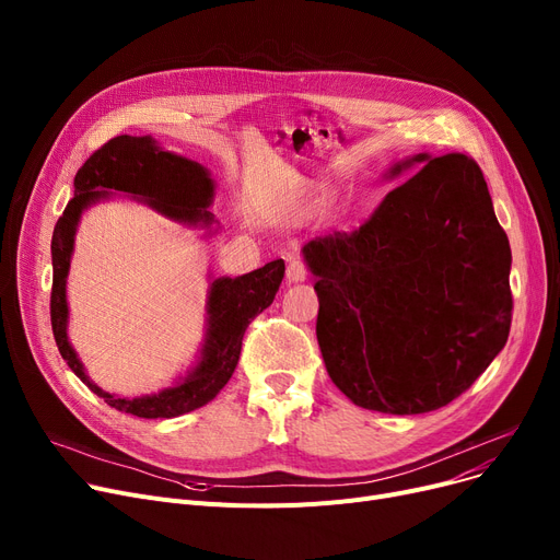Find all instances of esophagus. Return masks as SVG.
I'll return each instance as SVG.
<instances>
[{
  "label": "esophagus",
  "mask_w": 560,
  "mask_h": 560,
  "mask_svg": "<svg viewBox=\"0 0 560 560\" xmlns=\"http://www.w3.org/2000/svg\"><path fill=\"white\" fill-rule=\"evenodd\" d=\"M306 277H308L306 265H304L300 258H292V260L288 262V270H285L288 283H302V281H306Z\"/></svg>",
  "instance_id": "34e87169"
}]
</instances>
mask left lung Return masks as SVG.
<instances>
[{"instance_id": "1", "label": "left lung", "mask_w": 560, "mask_h": 560, "mask_svg": "<svg viewBox=\"0 0 560 560\" xmlns=\"http://www.w3.org/2000/svg\"><path fill=\"white\" fill-rule=\"evenodd\" d=\"M416 168L359 231L302 249L331 381L393 416L429 413L472 386L504 349L513 311L511 245L479 165L416 154L386 179Z\"/></svg>"}]
</instances>
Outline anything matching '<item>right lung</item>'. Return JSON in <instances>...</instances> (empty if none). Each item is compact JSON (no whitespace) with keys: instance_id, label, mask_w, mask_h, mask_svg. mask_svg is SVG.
I'll return each instance as SVG.
<instances>
[{"instance_id":"add662e5","label":"right lung","mask_w":560,"mask_h":560,"mask_svg":"<svg viewBox=\"0 0 560 560\" xmlns=\"http://www.w3.org/2000/svg\"><path fill=\"white\" fill-rule=\"evenodd\" d=\"M113 192L147 203L172 222L203 229V238L220 231L209 211L215 195L211 172L197 161L165 152L152 136H117L88 159L74 176V197L58 218L51 235V331L70 370L108 406L136 418H179L215 399L226 386L241 359L249 322L275 302L285 265L281 258L243 277H218L206 295V334L197 363L170 388L142 397H117L102 390L85 374L83 363L68 340V275L74 252V235L81 215Z\"/></svg>"}]
</instances>
